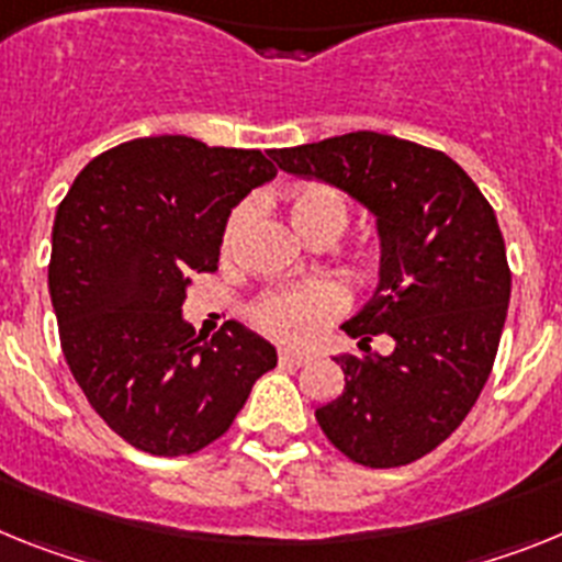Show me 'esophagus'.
Wrapping results in <instances>:
<instances>
[{
	"label": "esophagus",
	"mask_w": 562,
	"mask_h": 562,
	"mask_svg": "<svg viewBox=\"0 0 562 562\" xmlns=\"http://www.w3.org/2000/svg\"><path fill=\"white\" fill-rule=\"evenodd\" d=\"M280 362L302 364V362H308V353H302V350H294V348H280Z\"/></svg>",
	"instance_id": "esophagus-1"
}]
</instances>
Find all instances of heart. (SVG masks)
<instances>
[{"instance_id": "1", "label": "heart", "mask_w": 562, "mask_h": 562, "mask_svg": "<svg viewBox=\"0 0 562 562\" xmlns=\"http://www.w3.org/2000/svg\"><path fill=\"white\" fill-rule=\"evenodd\" d=\"M248 217H251V209L246 203L234 209L232 217L226 221V228H223V254H232L237 248L243 232H246ZM291 217H294L296 228L305 237H311V234L325 226L345 228L348 203L336 189L311 183V187H302L291 194ZM345 305H348L345 291L336 282L319 280L300 288L268 291V294L254 302L251 319L262 334L282 341H294V345H305V341L316 339V334L325 328V322L341 314Z\"/></svg>"}]
</instances>
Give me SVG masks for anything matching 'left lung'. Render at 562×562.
I'll return each instance as SVG.
<instances>
[{
	"mask_svg": "<svg viewBox=\"0 0 562 562\" xmlns=\"http://www.w3.org/2000/svg\"><path fill=\"white\" fill-rule=\"evenodd\" d=\"M271 158L359 200L382 240L373 300L341 325L364 356L336 359L345 390L316 422L370 470L418 461L461 427L504 334L512 271L490 200L438 149L368 130ZM373 335H393L394 353L373 355Z\"/></svg>",
	"mask_w": 562,
	"mask_h": 562,
	"instance_id": "1",
	"label": "left lung"
}]
</instances>
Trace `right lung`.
I'll list each match as a JSON object with an SVG mask.
<instances>
[{
  "mask_svg": "<svg viewBox=\"0 0 562 562\" xmlns=\"http://www.w3.org/2000/svg\"><path fill=\"white\" fill-rule=\"evenodd\" d=\"M274 175L271 153L155 135L92 158L58 203L47 285L61 350L135 450L200 452L277 368L274 345L240 322L203 341L180 316L192 274L217 271L232 209Z\"/></svg>",
  "mask_w": 562,
  "mask_h": 562,
  "instance_id": "obj_1",
  "label": "right lung"
}]
</instances>
